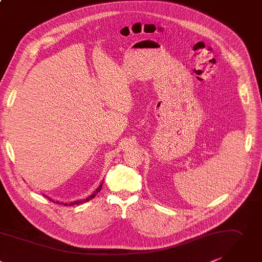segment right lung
I'll use <instances>...</instances> for the list:
<instances>
[{
	"instance_id": "1",
	"label": "right lung",
	"mask_w": 262,
	"mask_h": 262,
	"mask_svg": "<svg viewBox=\"0 0 262 262\" xmlns=\"http://www.w3.org/2000/svg\"><path fill=\"white\" fill-rule=\"evenodd\" d=\"M102 185H103V181L101 182V184L99 185V187L90 195V196H88V197H85V198H83V199H79V200H74V201H71V202H66V203H64V202H60V201H56L57 203H60V204H64V205H66V206H68V205H75V204H80V203H83V202H86V201H89V200H91V199H93L95 196H96V194H98L100 191H101V189H102ZM45 197H47L50 201H54L52 200L51 198H49L48 196H46V195H44Z\"/></svg>"
}]
</instances>
